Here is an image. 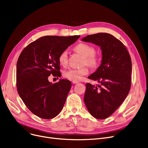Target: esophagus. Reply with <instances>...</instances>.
Wrapping results in <instances>:
<instances>
[{
	"mask_svg": "<svg viewBox=\"0 0 148 148\" xmlns=\"http://www.w3.org/2000/svg\"><path fill=\"white\" fill-rule=\"evenodd\" d=\"M79 82H78V81H73V84H77V83H79Z\"/></svg>",
	"mask_w": 148,
	"mask_h": 148,
	"instance_id": "obj_1",
	"label": "esophagus"
}]
</instances>
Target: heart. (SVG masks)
<instances>
[{"instance_id":"obj_1","label":"heart","mask_w":148,"mask_h":148,"mask_svg":"<svg viewBox=\"0 0 148 148\" xmlns=\"http://www.w3.org/2000/svg\"><path fill=\"white\" fill-rule=\"evenodd\" d=\"M75 50L84 56L82 65H85L79 69H69L64 71L63 76L64 78L72 81H80L84 75L89 73L88 66L95 68L100 63V56L95 53V49L92 45L86 43H79L74 48ZM59 64L62 66H66L68 65V51H62L58 57Z\"/></svg>"}]
</instances>
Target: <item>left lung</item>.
<instances>
[{
  "mask_svg": "<svg viewBox=\"0 0 148 148\" xmlns=\"http://www.w3.org/2000/svg\"><path fill=\"white\" fill-rule=\"evenodd\" d=\"M100 46L103 59L97 71L88 78L99 83H86L84 102L98 119L109 117L127 97L131 84V59L125 45L111 34L98 33L82 39Z\"/></svg>",
  "mask_w": 148,
  "mask_h": 148,
  "instance_id": "obj_1",
  "label": "left lung"
}]
</instances>
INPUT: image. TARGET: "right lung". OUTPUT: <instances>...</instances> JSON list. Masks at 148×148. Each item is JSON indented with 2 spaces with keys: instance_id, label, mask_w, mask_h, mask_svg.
Masks as SVG:
<instances>
[{
  "instance_id": "right-lung-1",
  "label": "right lung",
  "mask_w": 148,
  "mask_h": 148,
  "mask_svg": "<svg viewBox=\"0 0 148 148\" xmlns=\"http://www.w3.org/2000/svg\"><path fill=\"white\" fill-rule=\"evenodd\" d=\"M80 36H42L27 45L20 54L16 72L17 91L29 110L39 118H54L63 108L71 83L62 79L51 84L48 77H60L59 54Z\"/></svg>"
}]
</instances>
